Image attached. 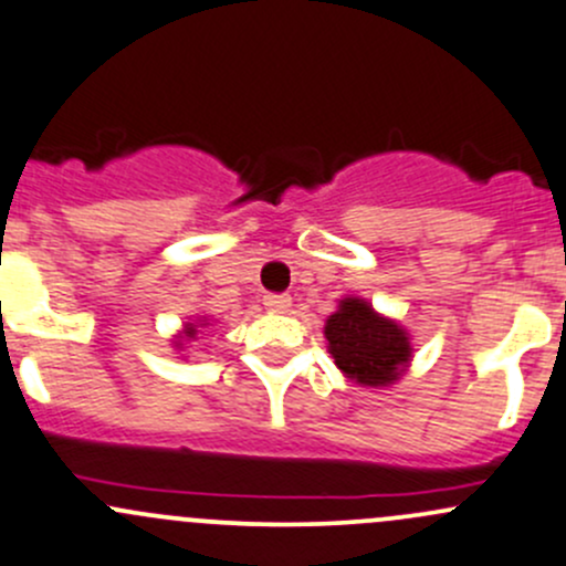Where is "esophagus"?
Here are the masks:
<instances>
[{
	"instance_id": "esophagus-1",
	"label": "esophagus",
	"mask_w": 566,
	"mask_h": 566,
	"mask_svg": "<svg viewBox=\"0 0 566 566\" xmlns=\"http://www.w3.org/2000/svg\"><path fill=\"white\" fill-rule=\"evenodd\" d=\"M263 303H265L268 312H279V314H282V312H287L290 306H293V298H290V295H273L271 293V295H265Z\"/></svg>"
}]
</instances>
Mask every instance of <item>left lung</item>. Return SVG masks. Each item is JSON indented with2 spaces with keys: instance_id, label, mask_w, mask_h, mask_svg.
Wrapping results in <instances>:
<instances>
[{
  "instance_id": "left-lung-1",
  "label": "left lung",
  "mask_w": 566,
  "mask_h": 566,
  "mask_svg": "<svg viewBox=\"0 0 566 566\" xmlns=\"http://www.w3.org/2000/svg\"><path fill=\"white\" fill-rule=\"evenodd\" d=\"M325 338L333 363L363 388H388L407 371L412 358L409 333L396 319L374 312L363 298L338 301L325 323Z\"/></svg>"
}]
</instances>
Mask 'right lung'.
Returning a JSON list of instances; mask_svg holds the SVG:
<instances>
[{
  "mask_svg": "<svg viewBox=\"0 0 566 566\" xmlns=\"http://www.w3.org/2000/svg\"><path fill=\"white\" fill-rule=\"evenodd\" d=\"M206 319H200V325H195V323H187V325H184V331L181 333H178V342H176V347H181V342H184V338H187V342H192V338L195 336H198V333H200V328H206Z\"/></svg>",
  "mask_w": 566,
  "mask_h": 566,
  "instance_id": "obj_1",
  "label": "right lung"
}]
</instances>
